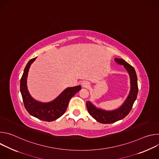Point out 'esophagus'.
Here are the masks:
<instances>
[{
    "label": "esophagus",
    "instance_id": "obj_1",
    "mask_svg": "<svg viewBox=\"0 0 159 159\" xmlns=\"http://www.w3.org/2000/svg\"><path fill=\"white\" fill-rule=\"evenodd\" d=\"M81 85H82V86L83 87H85V88L89 87L90 86V84H89V82H87V81H83V82L81 83Z\"/></svg>",
    "mask_w": 159,
    "mask_h": 159
}]
</instances>
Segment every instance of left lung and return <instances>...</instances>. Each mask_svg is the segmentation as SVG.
Listing matches in <instances>:
<instances>
[{
	"instance_id": "left-lung-1",
	"label": "left lung",
	"mask_w": 159,
	"mask_h": 159,
	"mask_svg": "<svg viewBox=\"0 0 159 159\" xmlns=\"http://www.w3.org/2000/svg\"><path fill=\"white\" fill-rule=\"evenodd\" d=\"M115 61L118 64L123 65L128 72L130 79V91L123 104L118 109L112 111L98 108L90 101H87L86 106L90 115L103 124L113 123L125 118L130 112L139 92L137 76L134 68L123 59L115 58Z\"/></svg>"
}]
</instances>
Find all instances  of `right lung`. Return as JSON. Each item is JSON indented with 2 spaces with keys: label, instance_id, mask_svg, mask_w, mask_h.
<instances>
[{
  "label": "right lung",
  "instance_id": "add662e5",
  "mask_svg": "<svg viewBox=\"0 0 159 159\" xmlns=\"http://www.w3.org/2000/svg\"><path fill=\"white\" fill-rule=\"evenodd\" d=\"M34 58L27 63L20 82V91L24 105L30 114L43 121H53L61 116L66 111L70 99L81 89L80 85L67 87L53 101L42 102L35 100L30 95L27 87V78L31 65L36 60Z\"/></svg>",
  "mask_w": 159,
  "mask_h": 159
}]
</instances>
